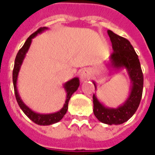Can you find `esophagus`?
<instances>
[{
	"label": "esophagus",
	"mask_w": 155,
	"mask_h": 155,
	"mask_svg": "<svg viewBox=\"0 0 155 155\" xmlns=\"http://www.w3.org/2000/svg\"><path fill=\"white\" fill-rule=\"evenodd\" d=\"M90 78H91V74H90V71L88 69H84L80 72V79L81 81L88 80V79H90Z\"/></svg>",
	"instance_id": "esophagus-1"
}]
</instances>
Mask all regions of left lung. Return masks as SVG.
Wrapping results in <instances>:
<instances>
[{"instance_id": "1", "label": "left lung", "mask_w": 155, "mask_h": 155, "mask_svg": "<svg viewBox=\"0 0 155 155\" xmlns=\"http://www.w3.org/2000/svg\"><path fill=\"white\" fill-rule=\"evenodd\" d=\"M113 52L110 57L111 65L116 69L125 68L131 80V92L129 98L117 108L104 107L93 94L94 114L100 122L107 124H120L126 122L134 116L141 102L143 91V74L138 56L134 47L125 38L115 34L110 30L107 31ZM94 87L96 85L93 81Z\"/></svg>"}]
</instances>
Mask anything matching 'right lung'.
Wrapping results in <instances>:
<instances>
[{
    "mask_svg": "<svg viewBox=\"0 0 155 155\" xmlns=\"http://www.w3.org/2000/svg\"><path fill=\"white\" fill-rule=\"evenodd\" d=\"M47 29H48L47 27H40L35 33H33V34L31 35L28 37V39H26V41L25 42L23 46L21 47V48L19 50L18 54H17L15 61H14V70H13V83H14V94H15L17 102H18L20 108L27 116V117L31 119L34 123L39 124V125H50V124L57 123L58 121L61 120L67 112L68 104H69V101L70 98H71L72 94H74V92L78 90L79 86L78 78H74L71 79L70 81H67L66 83H64V88L65 89V91H66L67 93L65 103H64L63 107L60 111L51 114H39L35 112V111L31 110L28 107L26 106V104H24L22 100L21 99V98H20V96H19L18 89H17V80H18V75L21 64H22V61H23L24 58H25V56H26V52L28 51L29 48L31 46L32 39L36 36L38 34L47 30Z\"/></svg>",
    "mask_w": 155,
    "mask_h": 155,
    "instance_id": "add662e5",
    "label": "right lung"
}]
</instances>
